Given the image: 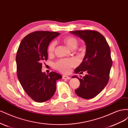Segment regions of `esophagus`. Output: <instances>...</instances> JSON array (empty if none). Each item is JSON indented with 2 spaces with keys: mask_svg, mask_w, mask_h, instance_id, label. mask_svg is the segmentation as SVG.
Returning a JSON list of instances; mask_svg holds the SVG:
<instances>
[{
  "mask_svg": "<svg viewBox=\"0 0 128 128\" xmlns=\"http://www.w3.org/2000/svg\"><path fill=\"white\" fill-rule=\"evenodd\" d=\"M62 78L64 80H70V77L67 76H66V75H63L62 76Z\"/></svg>",
  "mask_w": 128,
  "mask_h": 128,
  "instance_id": "obj_1",
  "label": "esophagus"
}]
</instances>
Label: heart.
Masks as SVG:
<instances>
[{
	"instance_id": "b5f03b06",
	"label": "heart",
	"mask_w": 128,
	"mask_h": 128,
	"mask_svg": "<svg viewBox=\"0 0 128 128\" xmlns=\"http://www.w3.org/2000/svg\"><path fill=\"white\" fill-rule=\"evenodd\" d=\"M64 42L71 49H75L78 44L76 38L72 36H68L64 38ZM56 45V42L55 40L52 41L49 44L48 51L50 54L54 52ZM77 64V61L75 59H64L58 60L54 64V67L60 72L64 74H68L71 71L72 68L75 67Z\"/></svg>"
}]
</instances>
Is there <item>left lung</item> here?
<instances>
[{
    "mask_svg": "<svg viewBox=\"0 0 128 128\" xmlns=\"http://www.w3.org/2000/svg\"><path fill=\"white\" fill-rule=\"evenodd\" d=\"M86 42V54L82 63L75 70V72L86 71L87 74L82 78L77 77L80 86L75 90L80 97L89 99L97 96L106 86L110 79L112 66L110 48L105 38L97 31L92 30L70 32Z\"/></svg>",
    "mask_w": 128,
    "mask_h": 128,
    "instance_id": "1",
    "label": "left lung"
}]
</instances>
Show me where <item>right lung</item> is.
Instances as JSON below:
<instances>
[{"instance_id": "obj_1", "label": "right lung", "mask_w": 128, "mask_h": 128, "mask_svg": "<svg viewBox=\"0 0 128 128\" xmlns=\"http://www.w3.org/2000/svg\"><path fill=\"white\" fill-rule=\"evenodd\" d=\"M60 33L36 31L24 37L16 56L18 78L26 94L34 101L42 102L51 99L56 91V80L62 76L51 72H42V62L48 58V48Z\"/></svg>"}]
</instances>
